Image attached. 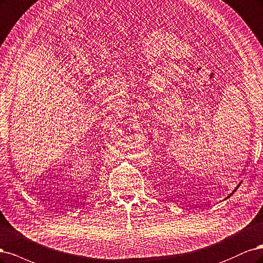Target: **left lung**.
<instances>
[{
    "label": "left lung",
    "mask_w": 263,
    "mask_h": 263,
    "mask_svg": "<svg viewBox=\"0 0 263 263\" xmlns=\"http://www.w3.org/2000/svg\"><path fill=\"white\" fill-rule=\"evenodd\" d=\"M238 187H239V185H238ZM238 187H237V188H238ZM237 188H236V189H237ZM236 189H235V190H234V192H235V191H236ZM232 194H233V193H232ZM232 194H231V196H232Z\"/></svg>",
    "instance_id": "left-lung-1"
}]
</instances>
